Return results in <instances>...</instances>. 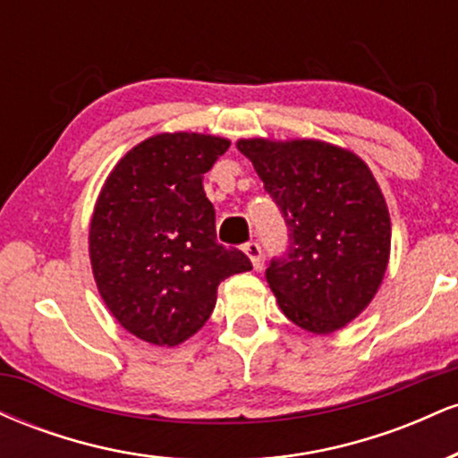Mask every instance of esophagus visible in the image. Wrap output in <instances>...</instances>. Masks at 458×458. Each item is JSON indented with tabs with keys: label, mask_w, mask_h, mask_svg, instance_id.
I'll list each match as a JSON object with an SVG mask.
<instances>
[{
	"label": "esophagus",
	"mask_w": 458,
	"mask_h": 458,
	"mask_svg": "<svg viewBox=\"0 0 458 458\" xmlns=\"http://www.w3.org/2000/svg\"><path fill=\"white\" fill-rule=\"evenodd\" d=\"M243 251L247 254V259L251 260L254 269H260L262 267V247L256 243V241H250V243H245Z\"/></svg>",
	"instance_id": "34e87169"
}]
</instances>
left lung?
<instances>
[{"label":"left lung","mask_w":458,"mask_h":458,"mask_svg":"<svg viewBox=\"0 0 458 458\" xmlns=\"http://www.w3.org/2000/svg\"><path fill=\"white\" fill-rule=\"evenodd\" d=\"M288 225L265 277L301 329L331 334L364 312L390 260L392 224L375 176L351 150L318 140H239Z\"/></svg>","instance_id":"left-lung-1"}]
</instances>
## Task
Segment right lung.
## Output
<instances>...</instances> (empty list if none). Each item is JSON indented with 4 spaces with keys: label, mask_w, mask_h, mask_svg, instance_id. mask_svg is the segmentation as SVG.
Segmentation results:
<instances>
[{
    "label": "right lung",
    "mask_w": 458,
    "mask_h": 458,
    "mask_svg": "<svg viewBox=\"0 0 458 458\" xmlns=\"http://www.w3.org/2000/svg\"><path fill=\"white\" fill-rule=\"evenodd\" d=\"M230 141L159 133L131 148L98 193L90 262L105 306L144 343L176 346L211 317L217 286L251 269L241 250L217 243L202 187Z\"/></svg>",
    "instance_id": "1"
}]
</instances>
